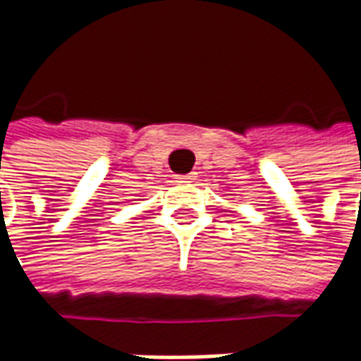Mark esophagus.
<instances>
[{"instance_id": "1", "label": "esophagus", "mask_w": 361, "mask_h": 361, "mask_svg": "<svg viewBox=\"0 0 361 361\" xmlns=\"http://www.w3.org/2000/svg\"><path fill=\"white\" fill-rule=\"evenodd\" d=\"M195 180H197V176H195V173L180 174V176H176V183H185V185H188V183H195Z\"/></svg>"}]
</instances>
